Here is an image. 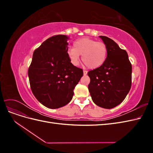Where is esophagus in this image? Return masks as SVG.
I'll return each mask as SVG.
<instances>
[{
    "label": "esophagus",
    "instance_id": "34e87169",
    "mask_svg": "<svg viewBox=\"0 0 153 153\" xmlns=\"http://www.w3.org/2000/svg\"><path fill=\"white\" fill-rule=\"evenodd\" d=\"M87 74V71H85V70H84V75H86Z\"/></svg>",
    "mask_w": 153,
    "mask_h": 153
}]
</instances>
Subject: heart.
Here are the masks:
<instances>
[{
  "instance_id": "obj_1",
  "label": "heart",
  "mask_w": 153,
  "mask_h": 153,
  "mask_svg": "<svg viewBox=\"0 0 153 153\" xmlns=\"http://www.w3.org/2000/svg\"><path fill=\"white\" fill-rule=\"evenodd\" d=\"M107 53V48L103 43L88 38L77 39L73 43V48L68 51V57L73 65H78L80 55H82V62L90 69L102 66L106 61Z\"/></svg>"
}]
</instances>
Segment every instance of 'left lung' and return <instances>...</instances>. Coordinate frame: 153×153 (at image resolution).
<instances>
[{
	"label": "left lung",
	"instance_id": "1",
	"mask_svg": "<svg viewBox=\"0 0 153 153\" xmlns=\"http://www.w3.org/2000/svg\"><path fill=\"white\" fill-rule=\"evenodd\" d=\"M100 38L107 48V57L101 67L88 72V89L96 105L110 109L121 103L130 90L132 67L126 50L108 37Z\"/></svg>",
	"mask_w": 153,
	"mask_h": 153
}]
</instances>
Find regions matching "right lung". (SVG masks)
<instances>
[{
	"instance_id": "obj_1",
	"label": "right lung",
	"mask_w": 153,
	"mask_h": 153,
	"mask_svg": "<svg viewBox=\"0 0 153 153\" xmlns=\"http://www.w3.org/2000/svg\"><path fill=\"white\" fill-rule=\"evenodd\" d=\"M69 37L49 38L35 50L28 70L32 93L49 108H59L70 102L73 90L83 76V70L70 61Z\"/></svg>"
}]
</instances>
